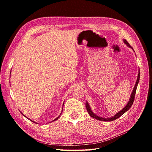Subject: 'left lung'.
<instances>
[{
    "instance_id": "1",
    "label": "left lung",
    "mask_w": 152,
    "mask_h": 152,
    "mask_svg": "<svg viewBox=\"0 0 152 152\" xmlns=\"http://www.w3.org/2000/svg\"><path fill=\"white\" fill-rule=\"evenodd\" d=\"M123 41H124V42L127 45V47L131 48L132 50H133V48H132L129 44L128 43V42L125 39H124L123 40ZM139 80H140V70H138V76H137V82H136V83H135L134 85V87L133 88V91H132V93L131 95L130 96V99H129V102H127V105H126L125 107L123 108L121 110H120L119 112H118V113H116V114L112 116V117L111 118H102V117H100V116L97 115L96 114H95V113H93V112L92 111V110L91 108V107H90V106L88 102L87 101L86 102V109H87V111H88V114L91 116L92 118H95L96 119H97V120H99V121H114L115 120V119H118V118L120 117L121 115H122L123 114H124V113H125L127 111H128L130 109V108L131 107L132 104H133V103L134 102V96H135V93H136V91H137V86H138V82H139Z\"/></svg>"
}]
</instances>
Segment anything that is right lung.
I'll return each instance as SVG.
<instances>
[{"mask_svg":"<svg viewBox=\"0 0 152 152\" xmlns=\"http://www.w3.org/2000/svg\"><path fill=\"white\" fill-rule=\"evenodd\" d=\"M10 74H11V72H10ZM63 105H64V103H63ZM62 112H63V110H62V111H61V114H62ZM21 114H23V113H22V112H21ZM61 114H60V115H59V116H58V117H57V118H56V119H54V120H53L52 121H56V120H57V119H59V118L60 117V115H61ZM23 115L25 116V117H26V116H25V115ZM26 118H27V117H26ZM27 118V119H28V118ZM30 120H31V121H33V122H34V123H36V122H34V121H33V120H31V119H30Z\"/></svg>","mask_w":152,"mask_h":152,"instance_id":"right-lung-1","label":"right lung"}]
</instances>
